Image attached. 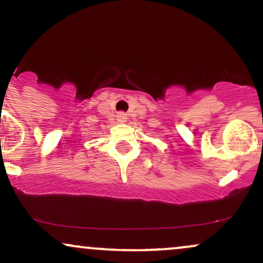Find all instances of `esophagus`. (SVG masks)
Wrapping results in <instances>:
<instances>
[{
    "mask_svg": "<svg viewBox=\"0 0 263 263\" xmlns=\"http://www.w3.org/2000/svg\"><path fill=\"white\" fill-rule=\"evenodd\" d=\"M117 119H119L120 122H126V120H127V116H126L125 114H120L119 116H117Z\"/></svg>",
    "mask_w": 263,
    "mask_h": 263,
    "instance_id": "esophagus-1",
    "label": "esophagus"
}]
</instances>
